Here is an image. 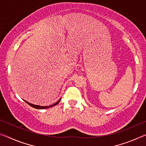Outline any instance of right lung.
<instances>
[{"label": "right lung", "instance_id": "add662e5", "mask_svg": "<svg viewBox=\"0 0 146 146\" xmlns=\"http://www.w3.org/2000/svg\"><path fill=\"white\" fill-rule=\"evenodd\" d=\"M60 99L58 101H57V102H56V103L54 104L51 105V106H37V105H34V104H32L29 103V102H27V101H26V100H25V102H26L27 104H29V106H31V107L35 108H36V109H40V110H42V109H46V108H49L53 107V106H55V105L57 104H58V102H60Z\"/></svg>", "mask_w": 146, "mask_h": 146}]
</instances>
